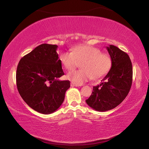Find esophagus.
I'll list each match as a JSON object with an SVG mask.
<instances>
[{"label":"esophagus","mask_w":149,"mask_h":149,"mask_svg":"<svg viewBox=\"0 0 149 149\" xmlns=\"http://www.w3.org/2000/svg\"><path fill=\"white\" fill-rule=\"evenodd\" d=\"M79 85L75 84L74 83H71V87H79Z\"/></svg>","instance_id":"esophagus-1"}]
</instances>
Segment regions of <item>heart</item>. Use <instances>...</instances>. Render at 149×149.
I'll return each instance as SVG.
<instances>
[{"mask_svg": "<svg viewBox=\"0 0 149 149\" xmlns=\"http://www.w3.org/2000/svg\"><path fill=\"white\" fill-rule=\"evenodd\" d=\"M60 62L68 70H73L79 63L82 70L70 72L67 79L77 85H81L93 78L99 79L104 77L112 65V58L108 54L102 53L97 47L89 45H79L73 52H65L60 55Z\"/></svg>", "mask_w": 149, "mask_h": 149, "instance_id": "obj_1", "label": "heart"}]
</instances>
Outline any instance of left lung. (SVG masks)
Masks as SVG:
<instances>
[{"label":"left lung","mask_w":149,"mask_h":149,"mask_svg":"<svg viewBox=\"0 0 149 149\" xmlns=\"http://www.w3.org/2000/svg\"><path fill=\"white\" fill-rule=\"evenodd\" d=\"M107 50L112 65L100 85L93 87L87 104L99 112L112 110L119 105L130 92L132 84L133 68L130 56L119 48L109 45Z\"/></svg>","instance_id":"1"}]
</instances>
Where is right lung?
I'll return each instance as SVG.
<instances>
[{
	"label": "right lung",
	"mask_w": 149,
	"mask_h": 149,
	"mask_svg": "<svg viewBox=\"0 0 149 149\" xmlns=\"http://www.w3.org/2000/svg\"><path fill=\"white\" fill-rule=\"evenodd\" d=\"M56 45H39L19 60L16 85L22 99L32 109L44 114L54 112L64 102L70 81L64 75Z\"/></svg>",
	"instance_id": "obj_1"
}]
</instances>
